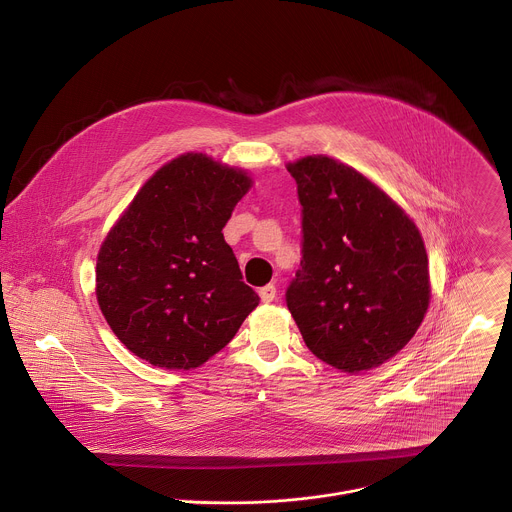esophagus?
<instances>
[{"mask_svg": "<svg viewBox=\"0 0 512 512\" xmlns=\"http://www.w3.org/2000/svg\"><path fill=\"white\" fill-rule=\"evenodd\" d=\"M259 297H261L263 303H273L275 297H277L275 285H265V287H261V289H259Z\"/></svg>", "mask_w": 512, "mask_h": 512, "instance_id": "esophagus-1", "label": "esophagus"}]
</instances>
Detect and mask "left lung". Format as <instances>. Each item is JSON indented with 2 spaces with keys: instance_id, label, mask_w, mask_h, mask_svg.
I'll return each instance as SVG.
<instances>
[{
  "instance_id": "8db88e82",
  "label": "left lung",
  "mask_w": 512,
  "mask_h": 512,
  "mask_svg": "<svg viewBox=\"0 0 512 512\" xmlns=\"http://www.w3.org/2000/svg\"><path fill=\"white\" fill-rule=\"evenodd\" d=\"M303 205V259L287 289L308 350L354 374L396 356L429 307L423 239L404 209L328 156L289 164Z\"/></svg>"
}]
</instances>
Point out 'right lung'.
Segmentation results:
<instances>
[{
    "label": "right lung",
    "instance_id": "obj_1",
    "mask_svg": "<svg viewBox=\"0 0 512 512\" xmlns=\"http://www.w3.org/2000/svg\"><path fill=\"white\" fill-rule=\"evenodd\" d=\"M251 178L184 154L136 194L101 245L97 301L118 340L158 368L207 362L259 305L221 229Z\"/></svg>",
    "mask_w": 512,
    "mask_h": 512
}]
</instances>
